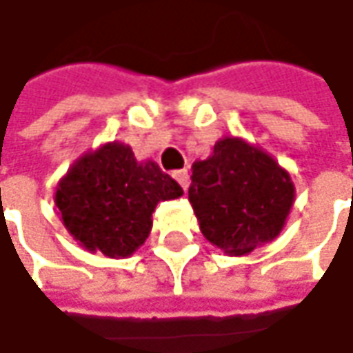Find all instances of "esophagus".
<instances>
[{
  "mask_svg": "<svg viewBox=\"0 0 353 353\" xmlns=\"http://www.w3.org/2000/svg\"><path fill=\"white\" fill-rule=\"evenodd\" d=\"M174 177H176V181L181 185L183 189L189 188V174L188 170H177L176 174H174Z\"/></svg>",
  "mask_w": 353,
  "mask_h": 353,
  "instance_id": "34e87169",
  "label": "esophagus"
}]
</instances>
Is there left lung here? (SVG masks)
<instances>
[{
    "mask_svg": "<svg viewBox=\"0 0 353 353\" xmlns=\"http://www.w3.org/2000/svg\"><path fill=\"white\" fill-rule=\"evenodd\" d=\"M295 188L272 156L240 139H223L193 164L189 203L201 232L226 254H246L285 225Z\"/></svg>",
    "mask_w": 353,
    "mask_h": 353,
    "instance_id": "obj_1",
    "label": "left lung"
}]
</instances>
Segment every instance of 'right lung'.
<instances>
[{
  "label": "right lung",
  "instance_id": "add662e5",
  "mask_svg": "<svg viewBox=\"0 0 353 353\" xmlns=\"http://www.w3.org/2000/svg\"><path fill=\"white\" fill-rule=\"evenodd\" d=\"M181 193L158 164H139L128 146L111 142L70 168L56 189V207L81 246L125 258L150 234L156 205Z\"/></svg>",
  "mask_w": 353,
  "mask_h": 353
}]
</instances>
